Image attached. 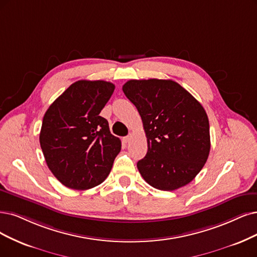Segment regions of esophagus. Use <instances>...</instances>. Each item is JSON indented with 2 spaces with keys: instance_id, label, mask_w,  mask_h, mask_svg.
<instances>
[{
  "instance_id": "1",
  "label": "esophagus",
  "mask_w": 257,
  "mask_h": 257,
  "mask_svg": "<svg viewBox=\"0 0 257 257\" xmlns=\"http://www.w3.org/2000/svg\"><path fill=\"white\" fill-rule=\"evenodd\" d=\"M123 141H125V143H129V142L131 141V136H127L123 138Z\"/></svg>"
}]
</instances>
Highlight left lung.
Wrapping results in <instances>:
<instances>
[{"label":"left lung","mask_w":257,"mask_h":257,"mask_svg":"<svg viewBox=\"0 0 257 257\" xmlns=\"http://www.w3.org/2000/svg\"><path fill=\"white\" fill-rule=\"evenodd\" d=\"M143 121L148 150L138 162L145 181L161 191H175L200 173L211 148L206 112L174 80L132 79L122 85Z\"/></svg>","instance_id":"left-lung-1"}]
</instances>
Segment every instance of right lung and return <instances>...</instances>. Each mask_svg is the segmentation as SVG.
<instances>
[{"label":"right lung","mask_w":257,"mask_h":257,"mask_svg":"<svg viewBox=\"0 0 257 257\" xmlns=\"http://www.w3.org/2000/svg\"><path fill=\"white\" fill-rule=\"evenodd\" d=\"M114 89L108 81L78 80L44 114L40 146L50 170L66 187H95L111 172L121 143L99 113Z\"/></svg>","instance_id":"obj_1"}]
</instances>
